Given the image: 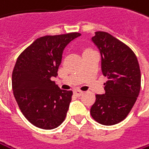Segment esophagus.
I'll list each match as a JSON object with an SVG mask.
<instances>
[{
    "mask_svg": "<svg viewBox=\"0 0 149 149\" xmlns=\"http://www.w3.org/2000/svg\"><path fill=\"white\" fill-rule=\"evenodd\" d=\"M74 93L76 95V96H81L84 94V91H80V90H75L74 91Z\"/></svg>",
    "mask_w": 149,
    "mask_h": 149,
    "instance_id": "esophagus-1",
    "label": "esophagus"
}]
</instances>
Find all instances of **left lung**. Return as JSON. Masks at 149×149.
<instances>
[{"label": "left lung", "instance_id": "left-lung-1", "mask_svg": "<svg viewBox=\"0 0 149 149\" xmlns=\"http://www.w3.org/2000/svg\"><path fill=\"white\" fill-rule=\"evenodd\" d=\"M101 55V70L107 81L105 94L96 95L91 108L92 118L103 125H114L126 118L140 91V69L136 55L123 42L106 32L91 38Z\"/></svg>", "mask_w": 149, "mask_h": 149}]
</instances>
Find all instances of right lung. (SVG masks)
<instances>
[{
    "label": "right lung",
    "mask_w": 149,
    "mask_h": 149,
    "mask_svg": "<svg viewBox=\"0 0 149 149\" xmlns=\"http://www.w3.org/2000/svg\"><path fill=\"white\" fill-rule=\"evenodd\" d=\"M79 33L46 35L36 39L17 59L12 90L25 117L34 126L55 129L65 120L72 91H63L51 81L58 75L63 50Z\"/></svg>",
    "instance_id": "obj_1"
}]
</instances>
